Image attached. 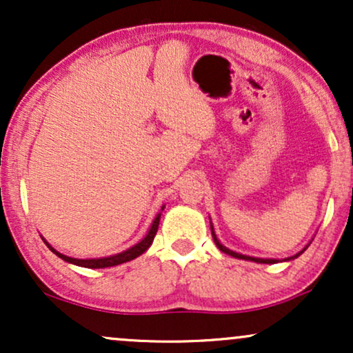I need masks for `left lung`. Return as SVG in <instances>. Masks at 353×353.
I'll return each mask as SVG.
<instances>
[{
    "label": "left lung",
    "mask_w": 353,
    "mask_h": 353,
    "mask_svg": "<svg viewBox=\"0 0 353 353\" xmlns=\"http://www.w3.org/2000/svg\"><path fill=\"white\" fill-rule=\"evenodd\" d=\"M210 232H212V239H214V242H216V245H217V249L221 250V252H224V254H228V255H232V257H236V259H242V261H250V262H257V264H275V262H277V259H261V257H250V255H244V254H239V252H234V250H230V249H228V247L225 245H222L221 244V241H219L217 239V236H216V232H214V225H212V222H210ZM309 245H305V249ZM305 249H302L301 252H297L295 255H292V257H287V259H283V261H292V259H297L299 255H301L303 250Z\"/></svg>",
    "instance_id": "obj_1"
}]
</instances>
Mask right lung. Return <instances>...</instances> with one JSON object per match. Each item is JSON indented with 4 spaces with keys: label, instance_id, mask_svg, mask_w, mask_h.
<instances>
[{
    "label": "right lung",
    "instance_id": "add662e5",
    "mask_svg": "<svg viewBox=\"0 0 353 353\" xmlns=\"http://www.w3.org/2000/svg\"><path fill=\"white\" fill-rule=\"evenodd\" d=\"M164 210V205L163 209ZM159 221H161V212L157 214L156 217H154L151 228H149L148 234L141 239L137 244H134L132 247H129V249L123 250V252L119 254H114V255H108V257H99V259H74V257H70V255H64L58 252L56 249H52V247L48 244L46 241H44V244L50 247L51 252H54L58 255L59 259H63L64 262H70V264H74V265H79V267H86V269H106V267H114V265H119V264H124V262H129L132 261V259L139 257L141 254H144L145 250L149 249L152 244L154 237H156V232H157V228H159Z\"/></svg>",
    "mask_w": 353,
    "mask_h": 353
}]
</instances>
